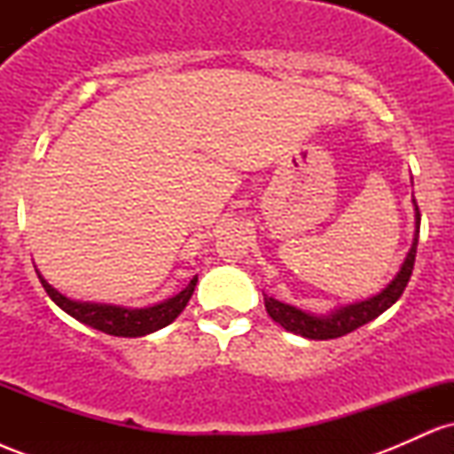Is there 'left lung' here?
I'll use <instances>...</instances> for the list:
<instances>
[{
	"label": "left lung",
	"instance_id": "obj_1",
	"mask_svg": "<svg viewBox=\"0 0 454 454\" xmlns=\"http://www.w3.org/2000/svg\"><path fill=\"white\" fill-rule=\"evenodd\" d=\"M414 207H416L414 243H411V249L408 252V258H405L403 267H401L397 278L390 281L388 288H384L382 293L373 296V299L363 301V303L348 305L326 317L309 316L305 314V311L296 309L293 305L279 303V301L270 299V296H264V307H267L269 316L273 317L278 325L284 326L286 331L296 333V335L307 337V340H337V337L348 335V333L356 331L358 326L376 320V317L380 314H384L390 305L397 303L399 296L403 294L405 286H408L411 270H414L416 245H419V228H420V211H419V205H416V200H414Z\"/></svg>",
	"mask_w": 454,
	"mask_h": 454
}]
</instances>
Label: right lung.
Here are the masks:
<instances>
[{"instance_id":"right-lung-1","label":"right lung","mask_w":454,"mask_h":454,"mask_svg":"<svg viewBox=\"0 0 454 454\" xmlns=\"http://www.w3.org/2000/svg\"><path fill=\"white\" fill-rule=\"evenodd\" d=\"M40 284L44 286L46 294L55 301L66 314L76 317L82 325L98 328V331L106 333V335L114 337H143L149 335V333L158 331V328H164L166 325L175 320L181 311L185 309L187 301L192 299L196 288L198 278H194L190 284L181 290L179 294H175L173 299L164 301V303L145 307V309H126V307L117 305H98V303H78V301L66 299L64 294L57 293L55 288H51L46 284L43 275L38 273Z\"/></svg>"}]
</instances>
